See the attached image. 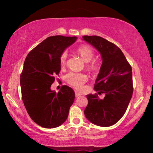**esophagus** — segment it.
<instances>
[{
    "instance_id": "34e87169",
    "label": "esophagus",
    "mask_w": 153,
    "mask_h": 153,
    "mask_svg": "<svg viewBox=\"0 0 153 153\" xmlns=\"http://www.w3.org/2000/svg\"><path fill=\"white\" fill-rule=\"evenodd\" d=\"M75 96H76V97H79V96H81V94L79 93L78 92L76 91V92H75Z\"/></svg>"
}]
</instances>
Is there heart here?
<instances>
[{
  "label": "heart",
  "instance_id": "b5f03b06",
  "mask_svg": "<svg viewBox=\"0 0 153 153\" xmlns=\"http://www.w3.org/2000/svg\"><path fill=\"white\" fill-rule=\"evenodd\" d=\"M76 53L86 63V69L88 71L92 74H96L99 71L100 63L97 59H92L94 52L90 46L85 45L79 46L76 49ZM67 60V53L66 51L62 52L59 56V61L62 67L65 65ZM65 78L67 84L76 89H82L84 84L88 81V77L86 74L72 71L67 74Z\"/></svg>",
  "mask_w": 153,
  "mask_h": 153
}]
</instances>
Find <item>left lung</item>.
I'll use <instances>...</instances> for the list:
<instances>
[{
  "label": "left lung",
  "mask_w": 153,
  "mask_h": 153,
  "mask_svg": "<svg viewBox=\"0 0 153 153\" xmlns=\"http://www.w3.org/2000/svg\"><path fill=\"white\" fill-rule=\"evenodd\" d=\"M83 39L100 52L102 63L96 80L94 90L104 93L103 99L97 93L87 95L84 110L90 122L101 127L116 123L123 117L133 94L132 71L121 49L115 44L98 36H84Z\"/></svg>",
  "instance_id": "left-lung-1"
}]
</instances>
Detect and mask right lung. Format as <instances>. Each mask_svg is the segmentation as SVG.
<instances>
[{
	"instance_id": "right-lung-1",
	"label": "right lung",
	"mask_w": 153,
	"mask_h": 153,
	"mask_svg": "<svg viewBox=\"0 0 153 153\" xmlns=\"http://www.w3.org/2000/svg\"><path fill=\"white\" fill-rule=\"evenodd\" d=\"M76 40V36H50L25 58L20 75L22 100L30 117L43 128H55L63 124L74 103L71 88L64 85L56 92L51 86L61 71L60 55Z\"/></svg>"
}]
</instances>
